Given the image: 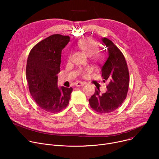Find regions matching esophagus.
<instances>
[{"label": "esophagus", "mask_w": 159, "mask_h": 159, "mask_svg": "<svg viewBox=\"0 0 159 159\" xmlns=\"http://www.w3.org/2000/svg\"><path fill=\"white\" fill-rule=\"evenodd\" d=\"M85 84H86V83L84 82H77L76 83V86H78V87L82 86H84Z\"/></svg>", "instance_id": "obj_1"}]
</instances>
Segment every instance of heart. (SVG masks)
Returning <instances> with one entry per match:
<instances>
[{
	"mask_svg": "<svg viewBox=\"0 0 159 159\" xmlns=\"http://www.w3.org/2000/svg\"><path fill=\"white\" fill-rule=\"evenodd\" d=\"M75 47L80 49L81 52L86 54L89 60L94 62H101L104 58V53L103 52L98 50V44L97 42L91 39H83L79 40ZM71 58V53H70L68 56V61H70ZM90 68H79L77 71V75L79 76L86 78L88 76L90 72Z\"/></svg>",
	"mask_w": 159,
	"mask_h": 159,
	"instance_id": "heart-1",
	"label": "heart"
}]
</instances>
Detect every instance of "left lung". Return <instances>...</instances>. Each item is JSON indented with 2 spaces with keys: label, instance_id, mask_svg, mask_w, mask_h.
<instances>
[{
  "label": "left lung",
  "instance_id": "1",
  "mask_svg": "<svg viewBox=\"0 0 159 159\" xmlns=\"http://www.w3.org/2000/svg\"><path fill=\"white\" fill-rule=\"evenodd\" d=\"M108 57L102 67L103 82H107L106 92L101 94L99 88L89 99L91 107L100 113H110L119 107L126 99L129 88V70L125 57L113 42L103 38Z\"/></svg>",
  "mask_w": 159,
  "mask_h": 159
}]
</instances>
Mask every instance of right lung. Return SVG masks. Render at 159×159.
Segmentation results:
<instances>
[{
  "mask_svg": "<svg viewBox=\"0 0 159 159\" xmlns=\"http://www.w3.org/2000/svg\"><path fill=\"white\" fill-rule=\"evenodd\" d=\"M70 37L54 34L41 40L30 51L26 77L31 95L36 104L49 113L59 112L69 104L73 88L57 86L61 53Z\"/></svg>",
  "mask_w": 159,
  "mask_h": 159,
  "instance_id": "obj_1",
  "label": "right lung"
}]
</instances>
